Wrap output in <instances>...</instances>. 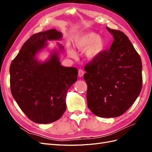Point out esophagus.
<instances>
[{
    "instance_id": "1",
    "label": "esophagus",
    "mask_w": 152,
    "mask_h": 152,
    "mask_svg": "<svg viewBox=\"0 0 152 152\" xmlns=\"http://www.w3.org/2000/svg\"><path fill=\"white\" fill-rule=\"evenodd\" d=\"M78 73H79V76L81 77L84 75V71L83 70H82V69H79V70H78Z\"/></svg>"
}]
</instances>
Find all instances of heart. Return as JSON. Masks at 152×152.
<instances>
[{
    "label": "heart",
    "mask_w": 152,
    "mask_h": 152,
    "mask_svg": "<svg viewBox=\"0 0 152 152\" xmlns=\"http://www.w3.org/2000/svg\"><path fill=\"white\" fill-rule=\"evenodd\" d=\"M73 45L80 50L86 49V56L89 59L97 58L105 48L104 39L97 34L87 31L78 35L73 40ZM68 55L75 56V52L70 48H68Z\"/></svg>",
    "instance_id": "1"
}]
</instances>
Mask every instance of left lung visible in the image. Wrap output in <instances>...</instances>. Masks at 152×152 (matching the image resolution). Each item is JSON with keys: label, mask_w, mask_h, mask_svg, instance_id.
<instances>
[{"label": "left lung", "mask_w": 152, "mask_h": 152, "mask_svg": "<svg viewBox=\"0 0 152 152\" xmlns=\"http://www.w3.org/2000/svg\"><path fill=\"white\" fill-rule=\"evenodd\" d=\"M107 28L114 38L111 48L86 64L84 79L89 110L98 117L111 118L125 113L139 96L142 63L126 34Z\"/></svg>", "instance_id": "left-lung-1"}]
</instances>
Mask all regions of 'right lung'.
<instances>
[{"label": "right lung", "instance_id": "right-lung-1", "mask_svg": "<svg viewBox=\"0 0 152 152\" xmlns=\"http://www.w3.org/2000/svg\"><path fill=\"white\" fill-rule=\"evenodd\" d=\"M61 37L55 29L34 34L10 65L11 94L26 117L35 123L49 124L60 118L66 110L67 91L77 81V69L61 66L57 53L43 63L35 58L48 40H59Z\"/></svg>", "mask_w": 152, "mask_h": 152}]
</instances>
